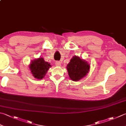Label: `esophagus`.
I'll list each match as a JSON object with an SVG mask.
<instances>
[{"label": "esophagus", "mask_w": 126, "mask_h": 126, "mask_svg": "<svg viewBox=\"0 0 126 126\" xmlns=\"http://www.w3.org/2000/svg\"><path fill=\"white\" fill-rule=\"evenodd\" d=\"M55 65L57 66H61V63L60 61H56Z\"/></svg>", "instance_id": "esophagus-1"}]
</instances>
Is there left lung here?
<instances>
[{
    "instance_id": "1",
    "label": "left lung",
    "mask_w": 126,
    "mask_h": 126,
    "mask_svg": "<svg viewBox=\"0 0 126 126\" xmlns=\"http://www.w3.org/2000/svg\"><path fill=\"white\" fill-rule=\"evenodd\" d=\"M66 68L70 79L73 81H78L86 76L90 70V65L85 60L75 55Z\"/></svg>"
}]
</instances>
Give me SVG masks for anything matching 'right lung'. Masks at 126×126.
<instances>
[{"mask_svg":"<svg viewBox=\"0 0 126 126\" xmlns=\"http://www.w3.org/2000/svg\"><path fill=\"white\" fill-rule=\"evenodd\" d=\"M51 66L50 63L45 61L43 58H39L30 63L29 68L33 76L36 79H42L46 76Z\"/></svg>","mask_w":126,"mask_h":126,"instance_id":"right-lung-1","label":"right lung"}]
</instances>
